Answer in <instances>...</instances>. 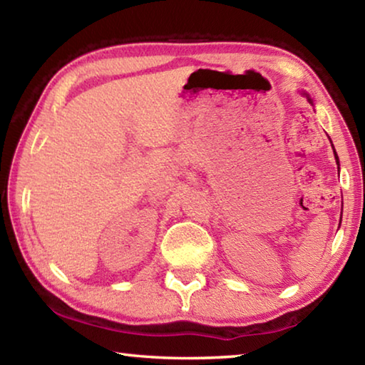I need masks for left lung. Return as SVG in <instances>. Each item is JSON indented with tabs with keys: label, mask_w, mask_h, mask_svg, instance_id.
<instances>
[{
	"label": "left lung",
	"mask_w": 365,
	"mask_h": 365,
	"mask_svg": "<svg viewBox=\"0 0 365 365\" xmlns=\"http://www.w3.org/2000/svg\"><path fill=\"white\" fill-rule=\"evenodd\" d=\"M299 93L306 98V100L312 104L314 106V101H312V98H311V95L307 93V91H299ZM329 140H330V137H329ZM330 143H331V140H330ZM331 148H333V154H335V160H336V165H338V172H339V159H338V154H336V151H335V146H333V143H331ZM343 211V209H341ZM339 224H341V219H339Z\"/></svg>",
	"instance_id": "obj_1"
}]
</instances>
